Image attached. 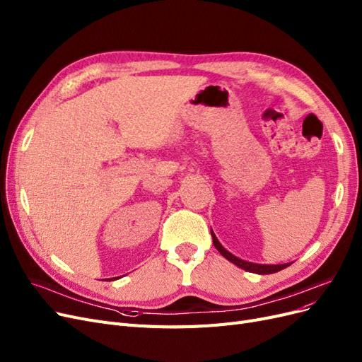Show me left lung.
I'll use <instances>...</instances> for the list:
<instances>
[{
  "instance_id": "obj_1",
  "label": "left lung",
  "mask_w": 362,
  "mask_h": 362,
  "mask_svg": "<svg viewBox=\"0 0 362 362\" xmlns=\"http://www.w3.org/2000/svg\"><path fill=\"white\" fill-rule=\"evenodd\" d=\"M211 237H213V245H215V247L219 250V253H221L223 258H226L230 262H233L234 265L240 267V269H243V270H246L249 273L273 274V273H277V272L284 270V269H286V267L291 265V262H286V264H255V262H249V261H245V259H240L235 255H233L231 252L226 250L219 243V240L216 238V235H215V233H213V231H211Z\"/></svg>"
}]
</instances>
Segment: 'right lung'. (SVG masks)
I'll use <instances>...</instances> for the list:
<instances>
[{
  "label": "right lung",
  "mask_w": 362,
  "mask_h": 362,
  "mask_svg": "<svg viewBox=\"0 0 362 362\" xmlns=\"http://www.w3.org/2000/svg\"><path fill=\"white\" fill-rule=\"evenodd\" d=\"M115 279H117V277H113V279H107V280H115Z\"/></svg>",
  "instance_id": "right-lung-1"
}]
</instances>
